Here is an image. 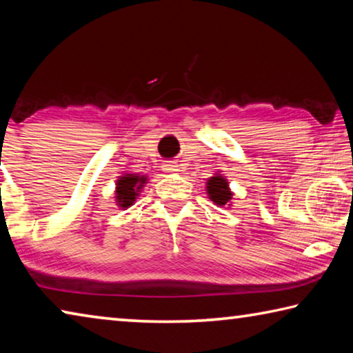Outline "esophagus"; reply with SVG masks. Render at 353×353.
<instances>
[{
  "mask_svg": "<svg viewBox=\"0 0 353 353\" xmlns=\"http://www.w3.org/2000/svg\"><path fill=\"white\" fill-rule=\"evenodd\" d=\"M163 170L168 171V172H172V171H177V165H174L172 162H166L163 165Z\"/></svg>",
  "mask_w": 353,
  "mask_h": 353,
  "instance_id": "esophagus-1",
  "label": "esophagus"
}]
</instances>
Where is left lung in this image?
<instances>
[{
	"mask_svg": "<svg viewBox=\"0 0 353 353\" xmlns=\"http://www.w3.org/2000/svg\"><path fill=\"white\" fill-rule=\"evenodd\" d=\"M207 191L208 196L213 202L218 205H225L227 202L232 199V193L229 191V185H227L225 179L223 176H214L207 182Z\"/></svg>",
	"mask_w": 353,
	"mask_h": 353,
	"instance_id": "obj_1",
	"label": "left lung"
}]
</instances>
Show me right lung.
Listing matches in <instances>:
<instances>
[{"mask_svg": "<svg viewBox=\"0 0 353 353\" xmlns=\"http://www.w3.org/2000/svg\"><path fill=\"white\" fill-rule=\"evenodd\" d=\"M141 183H145V177H139V176H123L121 181H118L117 183V201L118 204L123 208H126L129 205H132V202L135 201V196H139V190L141 188Z\"/></svg>", "mask_w": 353, "mask_h": 353, "instance_id": "right-lung-1", "label": "right lung"}]
</instances>
